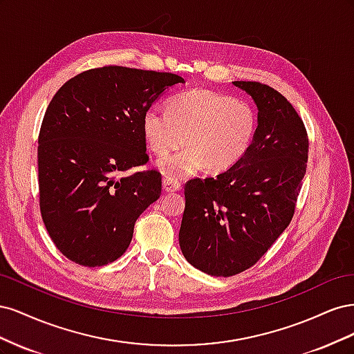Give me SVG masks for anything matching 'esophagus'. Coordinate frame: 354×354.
I'll list each match as a JSON object with an SVG mask.
<instances>
[{
  "instance_id": "esophagus-1",
  "label": "esophagus",
  "mask_w": 354,
  "mask_h": 354,
  "mask_svg": "<svg viewBox=\"0 0 354 354\" xmlns=\"http://www.w3.org/2000/svg\"><path fill=\"white\" fill-rule=\"evenodd\" d=\"M162 187L169 194V192H178L181 189V183L176 178H171V177H164L162 178Z\"/></svg>"
}]
</instances>
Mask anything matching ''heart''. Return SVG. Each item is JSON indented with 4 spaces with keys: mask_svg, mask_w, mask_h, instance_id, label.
Instances as JSON below:
<instances>
[{
    "mask_svg": "<svg viewBox=\"0 0 354 354\" xmlns=\"http://www.w3.org/2000/svg\"><path fill=\"white\" fill-rule=\"evenodd\" d=\"M142 128L147 147L156 155L176 151L186 140L185 151L159 160L162 174L185 177L202 165L208 173H223L250 151L257 133V115L252 106L232 95L190 90L174 95L167 113L146 111Z\"/></svg>",
    "mask_w": 354,
    "mask_h": 354,
    "instance_id": "obj_1",
    "label": "heart"
}]
</instances>
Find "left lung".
Returning a JSON list of instances; mask_svg holds the SVG:
<instances>
[{
  "mask_svg": "<svg viewBox=\"0 0 354 354\" xmlns=\"http://www.w3.org/2000/svg\"><path fill=\"white\" fill-rule=\"evenodd\" d=\"M259 109L257 133L239 162L185 186L178 242L198 270L229 277L250 269L289 226L308 158L303 120L269 85L233 81Z\"/></svg>",
  "mask_w": 354,
  "mask_h": 354,
  "instance_id": "8db88e82",
  "label": "left lung"
}]
</instances>
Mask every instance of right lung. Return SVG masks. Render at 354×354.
<instances>
[{
  "instance_id": "1",
  "label": "right lung",
  "mask_w": 354,
  "mask_h": 354,
  "mask_svg": "<svg viewBox=\"0 0 354 354\" xmlns=\"http://www.w3.org/2000/svg\"><path fill=\"white\" fill-rule=\"evenodd\" d=\"M176 73L104 66L63 84L38 137L42 221L57 250L85 267L109 264L127 251L136 220L162 189L145 165L146 111L176 84Z\"/></svg>"
}]
</instances>
